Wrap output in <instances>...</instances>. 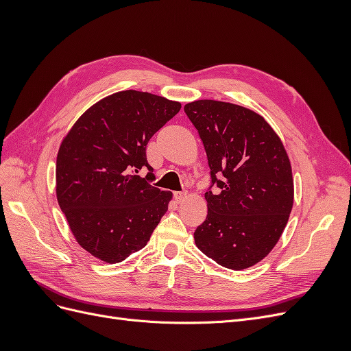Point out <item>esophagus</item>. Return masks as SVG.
I'll use <instances>...</instances> for the list:
<instances>
[{
	"label": "esophagus",
	"instance_id": "esophagus-1",
	"mask_svg": "<svg viewBox=\"0 0 351 351\" xmlns=\"http://www.w3.org/2000/svg\"><path fill=\"white\" fill-rule=\"evenodd\" d=\"M186 196H187L186 192H176V193H174V199H176L177 202H183Z\"/></svg>",
	"mask_w": 351,
	"mask_h": 351
}]
</instances>
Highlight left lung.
<instances>
[{
	"label": "left lung",
	"mask_w": 351,
	"mask_h": 351,
	"mask_svg": "<svg viewBox=\"0 0 351 351\" xmlns=\"http://www.w3.org/2000/svg\"><path fill=\"white\" fill-rule=\"evenodd\" d=\"M184 112L208 156L206 219L195 231L200 252L228 269L253 267L280 240L293 208L290 159L262 115L230 102L202 99ZM215 184L219 189L212 193Z\"/></svg>",
	"instance_id": "8db88e82"
}]
</instances>
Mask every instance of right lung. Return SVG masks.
Masks as SVG:
<instances>
[{
    "instance_id": "add662e5",
    "label": "right lung",
    "mask_w": 351,
    "mask_h": 351,
    "mask_svg": "<svg viewBox=\"0 0 351 351\" xmlns=\"http://www.w3.org/2000/svg\"><path fill=\"white\" fill-rule=\"evenodd\" d=\"M180 108L147 92H117L92 105L62 141L58 205L92 256L117 263L149 241L173 195L151 184L146 145ZM142 167L145 179L135 174Z\"/></svg>"
}]
</instances>
